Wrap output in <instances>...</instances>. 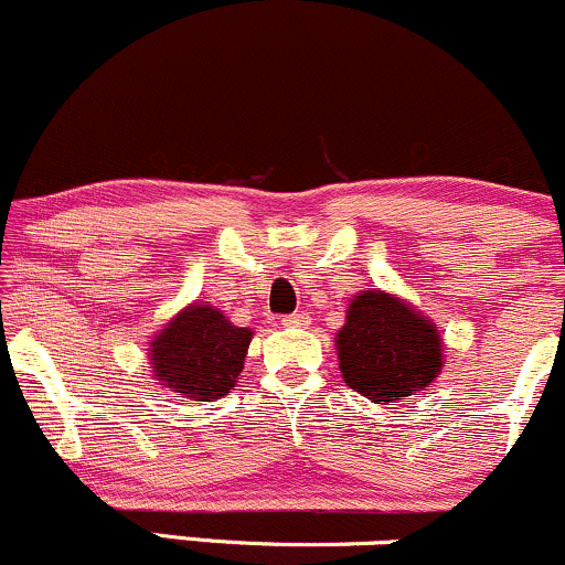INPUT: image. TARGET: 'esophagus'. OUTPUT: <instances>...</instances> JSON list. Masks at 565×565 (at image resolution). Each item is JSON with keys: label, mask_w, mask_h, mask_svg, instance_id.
Returning <instances> with one entry per match:
<instances>
[{"label": "esophagus", "mask_w": 565, "mask_h": 565, "mask_svg": "<svg viewBox=\"0 0 565 565\" xmlns=\"http://www.w3.org/2000/svg\"><path fill=\"white\" fill-rule=\"evenodd\" d=\"M281 323H284V327H305V323H308V313H302V310H297V313L284 316Z\"/></svg>", "instance_id": "34e87169"}]
</instances>
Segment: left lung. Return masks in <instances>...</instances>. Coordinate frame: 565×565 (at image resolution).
<instances>
[{"label":"left lung","mask_w":565,"mask_h":565,"mask_svg":"<svg viewBox=\"0 0 565 565\" xmlns=\"http://www.w3.org/2000/svg\"><path fill=\"white\" fill-rule=\"evenodd\" d=\"M340 372L374 404H398L440 372V337L430 321L385 291H364L337 334Z\"/></svg>","instance_id":"obj_1"}]
</instances>
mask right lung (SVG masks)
Here are the masks:
<instances>
[{
  "label": "right lung",
  "instance_id": "right-lung-1",
  "mask_svg": "<svg viewBox=\"0 0 565 565\" xmlns=\"http://www.w3.org/2000/svg\"><path fill=\"white\" fill-rule=\"evenodd\" d=\"M249 342V329L233 327L220 310L188 305L151 342L153 374L185 398H220L236 385Z\"/></svg>",
  "mask_w": 565,
  "mask_h": 565
}]
</instances>
